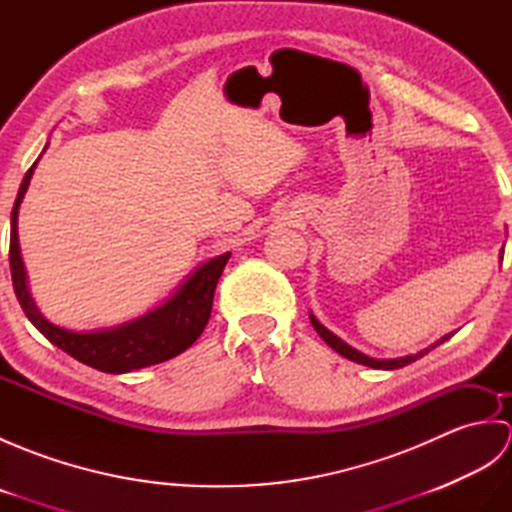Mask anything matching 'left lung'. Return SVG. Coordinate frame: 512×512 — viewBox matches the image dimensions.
Here are the masks:
<instances>
[{
	"instance_id": "left-lung-1",
	"label": "left lung",
	"mask_w": 512,
	"mask_h": 512,
	"mask_svg": "<svg viewBox=\"0 0 512 512\" xmlns=\"http://www.w3.org/2000/svg\"><path fill=\"white\" fill-rule=\"evenodd\" d=\"M502 257H504V250H502V255H499V262H502ZM310 321H312V325H314V330L319 332L321 339H323L325 343H328L334 352H339L341 356L350 358V361H354V363H358V365H367V367H374V369H398V367H405V365L416 361V358H420V356H424L427 352H431L436 345H440V343H444L447 339H451V334H444L442 339H438L436 343L429 345V347H424V350H420V352H416V354L400 356V358H372V356H367V354H363V352H358L356 347L347 345L343 339H339V336H336L334 332H330L328 328H325V325H323L317 317H314L312 312H310Z\"/></svg>"
}]
</instances>
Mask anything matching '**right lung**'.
Masks as SVG:
<instances>
[{
    "label": "right lung",
    "mask_w": 512,
    "mask_h": 512,
    "mask_svg": "<svg viewBox=\"0 0 512 512\" xmlns=\"http://www.w3.org/2000/svg\"><path fill=\"white\" fill-rule=\"evenodd\" d=\"M46 149L48 145L43 147L41 154H46ZM37 162L21 180L13 213H10V275H13L19 306L24 308L28 321L59 350L70 354L79 363L107 374H127L134 369L169 361L191 347L209 323L217 279H220L231 253H222L200 264L160 306L145 312L143 317L114 325V328L76 332L43 317L30 295L17 233L19 206L24 202Z\"/></svg>",
    "instance_id": "obj_1"
}]
</instances>
